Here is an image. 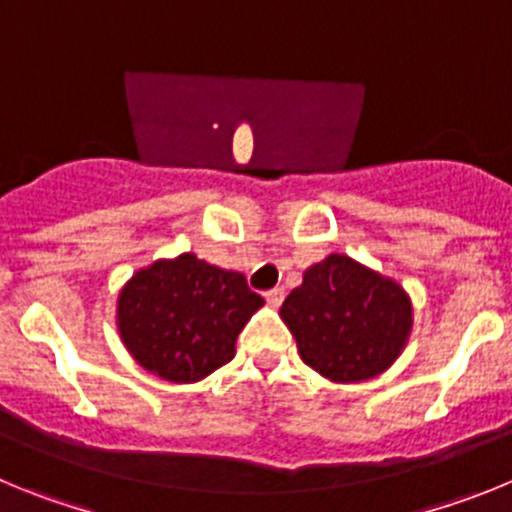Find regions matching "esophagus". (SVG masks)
Wrapping results in <instances>:
<instances>
[{"instance_id": "obj_1", "label": "esophagus", "mask_w": 512, "mask_h": 512, "mask_svg": "<svg viewBox=\"0 0 512 512\" xmlns=\"http://www.w3.org/2000/svg\"><path fill=\"white\" fill-rule=\"evenodd\" d=\"M283 298H285V290L283 288H270L265 293V301L270 303V306H280V303H283Z\"/></svg>"}]
</instances>
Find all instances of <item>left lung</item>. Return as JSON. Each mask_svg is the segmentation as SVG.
<instances>
[{
  "mask_svg": "<svg viewBox=\"0 0 512 512\" xmlns=\"http://www.w3.org/2000/svg\"><path fill=\"white\" fill-rule=\"evenodd\" d=\"M280 316L303 362L334 382L370 380L388 370L413 324L405 290L347 255L308 267Z\"/></svg>",
  "mask_w": 512,
  "mask_h": 512,
  "instance_id": "1",
  "label": "left lung"
}]
</instances>
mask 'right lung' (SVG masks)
<instances>
[{
    "label": "right lung",
    "mask_w": 512,
    "mask_h": 512,
    "mask_svg": "<svg viewBox=\"0 0 512 512\" xmlns=\"http://www.w3.org/2000/svg\"><path fill=\"white\" fill-rule=\"evenodd\" d=\"M262 303L245 275L188 252L132 275L119 293L117 324L147 372L196 382L234 357L237 334Z\"/></svg>",
    "instance_id": "obj_1"
}]
</instances>
